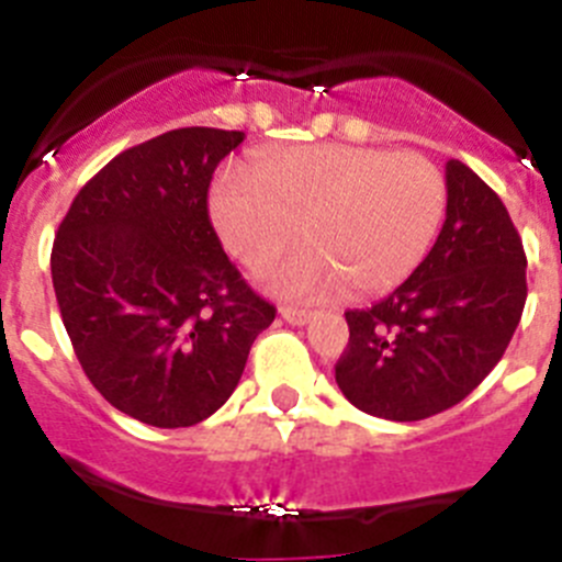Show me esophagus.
Returning <instances> with one entry per match:
<instances>
[{
  "instance_id": "1",
  "label": "esophagus",
  "mask_w": 562,
  "mask_h": 562,
  "mask_svg": "<svg viewBox=\"0 0 562 562\" xmlns=\"http://www.w3.org/2000/svg\"><path fill=\"white\" fill-rule=\"evenodd\" d=\"M281 317H284L286 323H292V326H303V323L312 321V312L295 306H281Z\"/></svg>"
}]
</instances>
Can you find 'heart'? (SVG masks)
<instances>
[{
	"mask_svg": "<svg viewBox=\"0 0 562 562\" xmlns=\"http://www.w3.org/2000/svg\"><path fill=\"white\" fill-rule=\"evenodd\" d=\"M442 211L437 164L359 144L265 153L256 169L231 164L211 192L225 245L250 270L284 254L303 223L308 245L272 272V286L301 301L393 290L420 265Z\"/></svg>",
	"mask_w": 562,
	"mask_h": 562,
	"instance_id": "heart-1",
	"label": "heart"
}]
</instances>
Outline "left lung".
I'll return each instance as SVG.
<instances>
[{
	"instance_id": "left-lung-1",
	"label": "left lung",
	"mask_w": 562,
	"mask_h": 562,
	"mask_svg": "<svg viewBox=\"0 0 562 562\" xmlns=\"http://www.w3.org/2000/svg\"><path fill=\"white\" fill-rule=\"evenodd\" d=\"M446 223L424 261L384 301L345 312L334 375L357 409L424 420L460 404L507 351L527 303V256L502 198L446 164Z\"/></svg>"
}]
</instances>
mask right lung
I'll return each instance as SVG.
<instances>
[{"instance_id":"obj_1","label":"right lung","mask_w":562,"mask_h":562,"mask_svg":"<svg viewBox=\"0 0 562 562\" xmlns=\"http://www.w3.org/2000/svg\"><path fill=\"white\" fill-rule=\"evenodd\" d=\"M241 138L178 127L136 144L77 192L55 236L53 286L80 368L147 426L214 415L276 321L209 220L211 175Z\"/></svg>"}]
</instances>
